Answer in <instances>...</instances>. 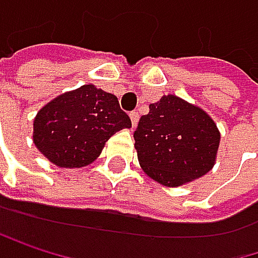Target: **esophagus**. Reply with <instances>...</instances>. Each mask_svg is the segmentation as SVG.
Here are the masks:
<instances>
[{
  "mask_svg": "<svg viewBox=\"0 0 258 258\" xmlns=\"http://www.w3.org/2000/svg\"><path fill=\"white\" fill-rule=\"evenodd\" d=\"M130 119H132V125H133V128L138 125V122H139V113L138 111H132L130 113Z\"/></svg>",
  "mask_w": 258,
  "mask_h": 258,
  "instance_id": "34e87169",
  "label": "esophagus"
}]
</instances>
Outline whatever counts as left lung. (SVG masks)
<instances>
[{"label":"left lung","instance_id":"left-lung-1","mask_svg":"<svg viewBox=\"0 0 258 258\" xmlns=\"http://www.w3.org/2000/svg\"><path fill=\"white\" fill-rule=\"evenodd\" d=\"M133 136L144 171L167 186L205 176L213 168L220 142L214 120L174 95L150 104V113L139 119Z\"/></svg>","mask_w":258,"mask_h":258}]
</instances>
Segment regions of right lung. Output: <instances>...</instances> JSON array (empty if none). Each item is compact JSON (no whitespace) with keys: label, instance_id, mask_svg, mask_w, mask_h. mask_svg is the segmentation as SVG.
Wrapping results in <instances>:
<instances>
[{"label":"right lung","instance_id":"1","mask_svg":"<svg viewBox=\"0 0 258 258\" xmlns=\"http://www.w3.org/2000/svg\"><path fill=\"white\" fill-rule=\"evenodd\" d=\"M132 120L114 95L82 85L42 107L33 122V142L54 165L81 168L93 162L105 142Z\"/></svg>","mask_w":258,"mask_h":258}]
</instances>
